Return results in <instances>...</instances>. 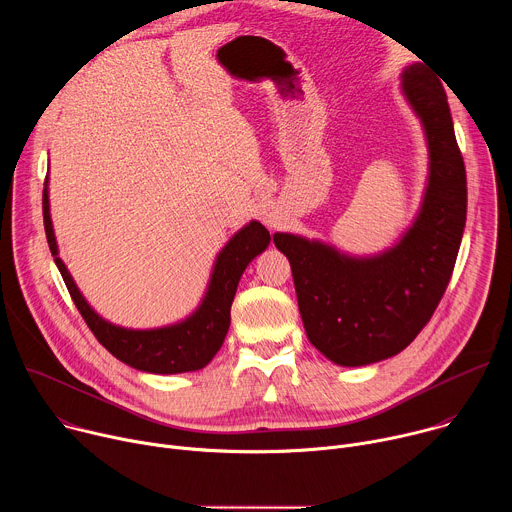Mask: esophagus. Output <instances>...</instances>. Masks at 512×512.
Wrapping results in <instances>:
<instances>
[{
    "instance_id": "34e87169",
    "label": "esophagus",
    "mask_w": 512,
    "mask_h": 512,
    "mask_svg": "<svg viewBox=\"0 0 512 512\" xmlns=\"http://www.w3.org/2000/svg\"><path fill=\"white\" fill-rule=\"evenodd\" d=\"M265 223H267L269 227H275V221H273V218H271V216H265Z\"/></svg>"
}]
</instances>
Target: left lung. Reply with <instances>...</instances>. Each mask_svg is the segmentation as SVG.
Segmentation results:
<instances>
[{"mask_svg": "<svg viewBox=\"0 0 512 512\" xmlns=\"http://www.w3.org/2000/svg\"><path fill=\"white\" fill-rule=\"evenodd\" d=\"M401 87L429 148L427 190L403 239L354 259L298 235H273L294 273L308 340L340 367L379 362L415 340L450 283L466 225V168L446 91L421 62L405 68Z\"/></svg>", "mask_w": 512, "mask_h": 512, "instance_id": "8db88e82", "label": "left lung"}]
</instances>
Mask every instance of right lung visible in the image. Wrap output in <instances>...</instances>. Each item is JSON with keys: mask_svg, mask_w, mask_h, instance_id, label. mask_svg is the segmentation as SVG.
<instances>
[{"mask_svg": "<svg viewBox=\"0 0 512 512\" xmlns=\"http://www.w3.org/2000/svg\"><path fill=\"white\" fill-rule=\"evenodd\" d=\"M44 231L48 239L54 263L68 287V294L81 312L83 320L95 334V338L121 362L129 367L154 375H176L204 369L221 350L231 324V304L245 267L267 249L271 237L269 231L251 221L243 227L218 253L208 291L200 308L180 324L156 328V330H129L103 320L83 298L77 283L72 281L66 265L58 257V247L50 221L48 202V176L42 192Z\"/></svg>", "mask_w": 512, "mask_h": 512, "instance_id": "right-lung-1", "label": "right lung"}]
</instances>
